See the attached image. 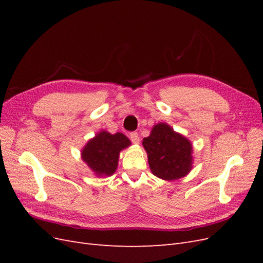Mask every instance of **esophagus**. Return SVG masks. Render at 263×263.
<instances>
[{
    "label": "esophagus",
    "mask_w": 263,
    "mask_h": 263,
    "mask_svg": "<svg viewBox=\"0 0 263 263\" xmlns=\"http://www.w3.org/2000/svg\"><path fill=\"white\" fill-rule=\"evenodd\" d=\"M129 138H130V140L134 142V144H138V142H139V135H138V133H136V132L130 133Z\"/></svg>",
    "instance_id": "esophagus-1"
}]
</instances>
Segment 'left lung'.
Segmentation results:
<instances>
[{"label": "left lung", "mask_w": 263, "mask_h": 263, "mask_svg": "<svg viewBox=\"0 0 263 263\" xmlns=\"http://www.w3.org/2000/svg\"><path fill=\"white\" fill-rule=\"evenodd\" d=\"M142 146L148 156L150 170L158 178L178 180L192 169V144L169 125H155L149 136L142 140Z\"/></svg>", "instance_id": "obj_1"}]
</instances>
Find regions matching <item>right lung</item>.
Returning a JSON list of instances; mask_svg holds the SVG:
<instances>
[{
    "label": "right lung",
    "instance_id": "right-lung-1",
    "mask_svg": "<svg viewBox=\"0 0 263 263\" xmlns=\"http://www.w3.org/2000/svg\"><path fill=\"white\" fill-rule=\"evenodd\" d=\"M129 145L130 140L124 134L101 130L83 147L81 158L95 176L109 177L117 169L119 153Z\"/></svg>",
    "mask_w": 263,
    "mask_h": 263
}]
</instances>
